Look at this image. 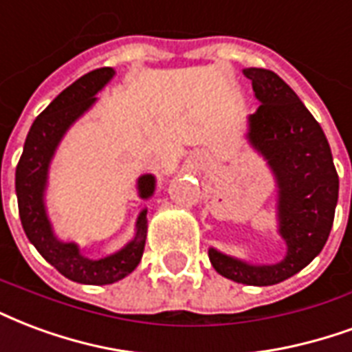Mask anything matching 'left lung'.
I'll list each match as a JSON object with an SVG mask.
<instances>
[{
	"label": "left lung",
	"mask_w": 352,
	"mask_h": 352,
	"mask_svg": "<svg viewBox=\"0 0 352 352\" xmlns=\"http://www.w3.org/2000/svg\"><path fill=\"white\" fill-rule=\"evenodd\" d=\"M259 102L248 116L246 140L276 181L278 235L285 256L272 265H254L209 248L218 274L244 285H274L308 267L321 254L334 223L340 179L330 145L308 108L282 78L267 69H242Z\"/></svg>",
	"instance_id": "1"
}]
</instances>
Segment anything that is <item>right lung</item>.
Returning <instances> with one entry per match:
<instances>
[{"label":"right lung","instance_id":"obj_1","mask_svg":"<svg viewBox=\"0 0 352 352\" xmlns=\"http://www.w3.org/2000/svg\"><path fill=\"white\" fill-rule=\"evenodd\" d=\"M116 70L96 69L69 85L48 104V108L33 121L20 162L16 166V197L22 228L41 256L56 267L65 278L87 285H108L123 280L142 261L147 239V207L140 210L132 241L110 256L89 259L80 252L76 242L59 241L52 228L46 209V188L50 166L59 143L80 117L95 106L96 93L102 91ZM138 196L149 199L155 194L156 179L151 173L138 177Z\"/></svg>","mask_w":352,"mask_h":352}]
</instances>
